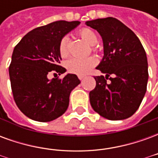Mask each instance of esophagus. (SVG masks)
Segmentation results:
<instances>
[{
	"mask_svg": "<svg viewBox=\"0 0 158 158\" xmlns=\"http://www.w3.org/2000/svg\"><path fill=\"white\" fill-rule=\"evenodd\" d=\"M78 77H79V79H80V80H82V79H84V78H85L84 76H80V75H79V76H78Z\"/></svg>",
	"mask_w": 158,
	"mask_h": 158,
	"instance_id": "1",
	"label": "esophagus"
}]
</instances>
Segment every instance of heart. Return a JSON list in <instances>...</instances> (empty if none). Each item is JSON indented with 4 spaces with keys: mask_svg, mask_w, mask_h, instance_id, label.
Instances as JSON below:
<instances>
[{
    "mask_svg": "<svg viewBox=\"0 0 158 158\" xmlns=\"http://www.w3.org/2000/svg\"><path fill=\"white\" fill-rule=\"evenodd\" d=\"M79 35L89 45H95L98 41V37L96 33L92 29L89 28H84L79 30ZM68 43L69 38L68 36H63L58 45V52L62 57H65L68 56ZM94 50V49H93ZM97 64V60L93 56H89L87 58H73L69 59L65 62V67L67 70L71 73L77 75H85L89 73L91 69Z\"/></svg>",
    "mask_w": 158,
    "mask_h": 158,
    "instance_id": "obj_1",
    "label": "heart"
}]
</instances>
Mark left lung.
Instances as JSON below:
<instances>
[{"label": "left lung", "instance_id": "obj_1", "mask_svg": "<svg viewBox=\"0 0 158 158\" xmlns=\"http://www.w3.org/2000/svg\"><path fill=\"white\" fill-rule=\"evenodd\" d=\"M85 24L102 38L104 56L96 69L106 73V77H95L90 105L105 118H128L139 108L146 91L149 75L144 47L135 34L117 19H95ZM111 74L113 77L106 83Z\"/></svg>", "mask_w": 158, "mask_h": 158}]
</instances>
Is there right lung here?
<instances>
[{"label": "right lung", "instance_id": "right-lung-1", "mask_svg": "<svg viewBox=\"0 0 158 158\" xmlns=\"http://www.w3.org/2000/svg\"><path fill=\"white\" fill-rule=\"evenodd\" d=\"M79 23L60 20L38 27L23 36L13 50L9 66L12 95L19 110L29 118L50 122L68 109L70 93L80 80L73 73L61 79H49L48 74L66 72L59 65V42Z\"/></svg>", "mask_w": 158, "mask_h": 158}]
</instances>
